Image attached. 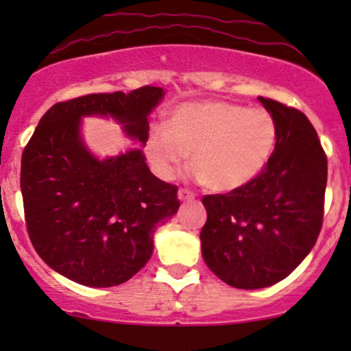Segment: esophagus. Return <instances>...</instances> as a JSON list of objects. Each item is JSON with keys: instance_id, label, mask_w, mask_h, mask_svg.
Wrapping results in <instances>:
<instances>
[{"instance_id": "1", "label": "esophagus", "mask_w": 351, "mask_h": 351, "mask_svg": "<svg viewBox=\"0 0 351 351\" xmlns=\"http://www.w3.org/2000/svg\"><path fill=\"white\" fill-rule=\"evenodd\" d=\"M195 193L191 191V189H186V188H181L178 191V198L180 201H193L195 199Z\"/></svg>"}]
</instances>
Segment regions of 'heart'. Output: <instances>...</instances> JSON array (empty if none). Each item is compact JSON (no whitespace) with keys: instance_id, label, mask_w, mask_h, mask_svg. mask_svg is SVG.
Here are the masks:
<instances>
[{"instance_id":"heart-1","label":"heart","mask_w":351,"mask_h":351,"mask_svg":"<svg viewBox=\"0 0 351 351\" xmlns=\"http://www.w3.org/2000/svg\"><path fill=\"white\" fill-rule=\"evenodd\" d=\"M277 145V123L265 108H247L224 100L180 104L168 125L153 123L145 153L153 170L173 180L189 162L213 191L243 188L264 170Z\"/></svg>"}]
</instances>
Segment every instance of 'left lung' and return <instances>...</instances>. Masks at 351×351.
<instances>
[{
	"label": "left lung",
	"mask_w": 351,
	"mask_h": 351,
	"mask_svg": "<svg viewBox=\"0 0 351 351\" xmlns=\"http://www.w3.org/2000/svg\"><path fill=\"white\" fill-rule=\"evenodd\" d=\"M277 123L265 168L243 188L203 196L204 263L236 289L277 284L307 257L324 223L327 155L310 120L293 107L259 97Z\"/></svg>",
	"instance_id": "1"
}]
</instances>
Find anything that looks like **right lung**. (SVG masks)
Returning a JSON list of instances; mask_svg holds the SVG:
<instances>
[{
	"label": "right lung",
	"mask_w": 351,
	"mask_h": 351,
	"mask_svg": "<svg viewBox=\"0 0 351 351\" xmlns=\"http://www.w3.org/2000/svg\"><path fill=\"white\" fill-rule=\"evenodd\" d=\"M163 94L152 86L88 94L39 120L21 158L24 219L36 252L60 276L87 287L123 284L152 257L156 228L178 211V186L152 175L142 150L97 160L79 132L82 117H112L145 143Z\"/></svg>",
	"instance_id": "1"
}]
</instances>
